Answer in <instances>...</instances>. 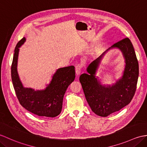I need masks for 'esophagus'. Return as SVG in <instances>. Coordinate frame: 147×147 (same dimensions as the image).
<instances>
[{
  "instance_id": "esophagus-1",
  "label": "esophagus",
  "mask_w": 147,
  "mask_h": 147,
  "mask_svg": "<svg viewBox=\"0 0 147 147\" xmlns=\"http://www.w3.org/2000/svg\"><path fill=\"white\" fill-rule=\"evenodd\" d=\"M82 68H83V65L81 64H78L76 66V74L77 76H79V75L80 74V73L81 72V70H82Z\"/></svg>"
}]
</instances>
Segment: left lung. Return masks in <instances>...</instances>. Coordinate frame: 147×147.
Wrapping results in <instances>:
<instances>
[{
  "label": "left lung",
  "instance_id": "left-lung-1",
  "mask_svg": "<svg viewBox=\"0 0 147 147\" xmlns=\"http://www.w3.org/2000/svg\"><path fill=\"white\" fill-rule=\"evenodd\" d=\"M115 48L121 51L125 59L124 73L113 85H103L96 76V71L105 53ZM86 71L88 73L80 76V81L88 103L95 114L106 117L130 103L136 91L139 67L134 46L127 37L114 44L92 61Z\"/></svg>",
  "mask_w": 147,
  "mask_h": 147
}]
</instances>
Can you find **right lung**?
Masks as SVG:
<instances>
[{"label": "right lung", "instance_id": "add662e5", "mask_svg": "<svg viewBox=\"0 0 147 147\" xmlns=\"http://www.w3.org/2000/svg\"><path fill=\"white\" fill-rule=\"evenodd\" d=\"M25 42L26 38L23 37L16 45L11 66L12 81L16 96L20 104L32 113L40 117H56L62 110L63 98L67 87L74 80V66L57 69L44 90L24 87L18 72V61L19 47Z\"/></svg>", "mask_w": 147, "mask_h": 147}]
</instances>
